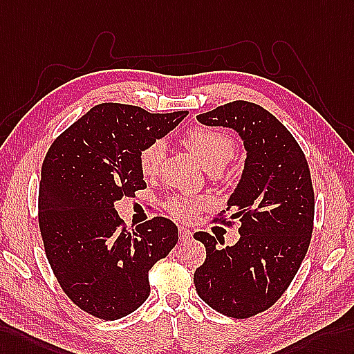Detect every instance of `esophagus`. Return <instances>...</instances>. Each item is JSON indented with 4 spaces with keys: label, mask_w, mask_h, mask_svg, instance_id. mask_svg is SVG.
Wrapping results in <instances>:
<instances>
[{
    "label": "esophagus",
    "mask_w": 354,
    "mask_h": 354,
    "mask_svg": "<svg viewBox=\"0 0 354 354\" xmlns=\"http://www.w3.org/2000/svg\"><path fill=\"white\" fill-rule=\"evenodd\" d=\"M178 239H180V242H186V240H191L192 239V231L180 227L178 228Z\"/></svg>",
    "instance_id": "esophagus-1"
}]
</instances>
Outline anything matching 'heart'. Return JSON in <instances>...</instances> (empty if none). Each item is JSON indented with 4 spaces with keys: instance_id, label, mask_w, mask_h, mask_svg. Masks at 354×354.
<instances>
[{
    "instance_id": "obj_1",
    "label": "heart",
    "mask_w": 354,
    "mask_h": 354,
    "mask_svg": "<svg viewBox=\"0 0 354 354\" xmlns=\"http://www.w3.org/2000/svg\"><path fill=\"white\" fill-rule=\"evenodd\" d=\"M183 144L189 149L205 171L219 172L234 158L236 145L231 138L216 129L195 127L183 136ZM165 156V144L154 141L140 153V169L145 177L158 174L162 159ZM212 201L209 198H172L168 203V210L176 218L189 221L198 213L209 209Z\"/></svg>"
}]
</instances>
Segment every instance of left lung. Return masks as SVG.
<instances>
[{
    "label": "left lung",
    "instance_id": "obj_1",
    "mask_svg": "<svg viewBox=\"0 0 354 354\" xmlns=\"http://www.w3.org/2000/svg\"><path fill=\"white\" fill-rule=\"evenodd\" d=\"M196 120L237 132L246 159L227 201L228 219L240 221V239L221 248L218 236L195 232L207 252L194 274L195 288L218 313L248 318L282 296L306 255L314 222L311 174L295 136L260 105L236 100Z\"/></svg>",
    "mask_w": 354,
    "mask_h": 354
}]
</instances>
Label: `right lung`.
I'll use <instances>...</instances> for the list:
<instances>
[{
  "label": "right lung",
  "mask_w": 354,
  "mask_h": 354,
  "mask_svg": "<svg viewBox=\"0 0 354 354\" xmlns=\"http://www.w3.org/2000/svg\"><path fill=\"white\" fill-rule=\"evenodd\" d=\"M186 115L100 103L48 150L39 187L40 232L59 286L82 311L118 320L150 296L149 270L176 246L178 230L159 216L129 232L115 203L147 187L140 153Z\"/></svg>",
  "instance_id": "1"
}]
</instances>
